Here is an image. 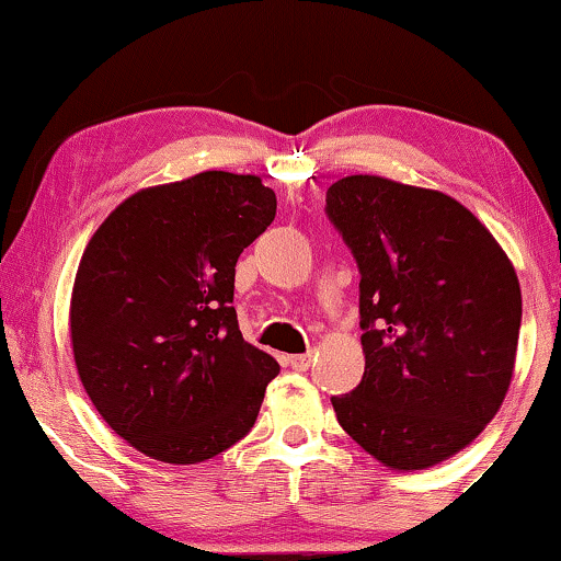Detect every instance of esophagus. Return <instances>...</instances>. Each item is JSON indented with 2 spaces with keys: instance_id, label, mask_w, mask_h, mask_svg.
<instances>
[{
  "instance_id": "esophagus-1",
  "label": "esophagus",
  "mask_w": 561,
  "mask_h": 561,
  "mask_svg": "<svg viewBox=\"0 0 561 561\" xmlns=\"http://www.w3.org/2000/svg\"><path fill=\"white\" fill-rule=\"evenodd\" d=\"M286 365L294 367L296 373H306L311 367V355H290L286 357Z\"/></svg>"
}]
</instances>
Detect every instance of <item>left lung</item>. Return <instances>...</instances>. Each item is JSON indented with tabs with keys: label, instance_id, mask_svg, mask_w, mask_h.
I'll list each match as a JSON object with an SVG mask.
<instances>
[{
	"label": "left lung",
	"instance_id": "8db88e82",
	"mask_svg": "<svg viewBox=\"0 0 561 561\" xmlns=\"http://www.w3.org/2000/svg\"><path fill=\"white\" fill-rule=\"evenodd\" d=\"M327 217L359 267L365 373L332 396L344 432L393 470H426L465 449L513 378L520 286L508 255L442 191L347 175Z\"/></svg>",
	"mask_w": 561,
	"mask_h": 561
}]
</instances>
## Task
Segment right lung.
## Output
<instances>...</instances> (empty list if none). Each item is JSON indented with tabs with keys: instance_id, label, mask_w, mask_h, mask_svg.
Here are the masks:
<instances>
[{
	"instance_id": "add662e5",
	"label": "right lung",
	"mask_w": 561,
	"mask_h": 561,
	"mask_svg": "<svg viewBox=\"0 0 561 561\" xmlns=\"http://www.w3.org/2000/svg\"><path fill=\"white\" fill-rule=\"evenodd\" d=\"M275 206L257 175L204 171L125 198L83 250L76 370L102 419L142 455L196 465L255 424L280 367L242 340L234 265Z\"/></svg>"
}]
</instances>
